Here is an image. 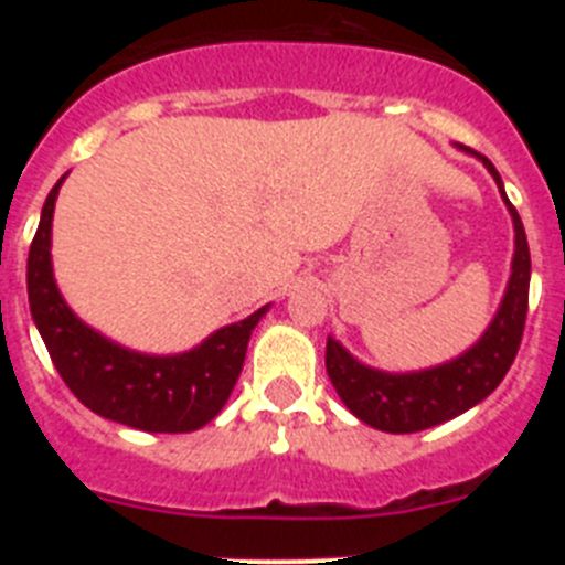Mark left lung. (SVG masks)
Here are the masks:
<instances>
[{
	"label": "left lung",
	"mask_w": 565,
	"mask_h": 565,
	"mask_svg": "<svg viewBox=\"0 0 565 565\" xmlns=\"http://www.w3.org/2000/svg\"><path fill=\"white\" fill-rule=\"evenodd\" d=\"M472 154L495 178L503 203L515 223V257H512L507 294L483 337L461 356L413 373H387L367 367L344 351L337 339L328 337L326 367L339 398L359 422L371 424L382 433H418L467 413L501 384L521 348L523 322L529 311V274H532L526 232H523L515 206L503 192L498 169L483 154Z\"/></svg>",
	"instance_id": "1"
}]
</instances>
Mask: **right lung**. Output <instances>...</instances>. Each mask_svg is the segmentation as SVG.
I'll list each match as a JSON object with an SVG mask.
<instances>
[{
	"instance_id": "1",
	"label": "right lung",
	"mask_w": 565,
	"mask_h": 565,
	"mask_svg": "<svg viewBox=\"0 0 565 565\" xmlns=\"http://www.w3.org/2000/svg\"><path fill=\"white\" fill-rule=\"evenodd\" d=\"M64 178L50 189L28 254L30 313L73 396L98 416L143 433H192L223 411L243 371L248 339L268 306L174 356L129 351L84 326L58 294L50 228Z\"/></svg>"
}]
</instances>
